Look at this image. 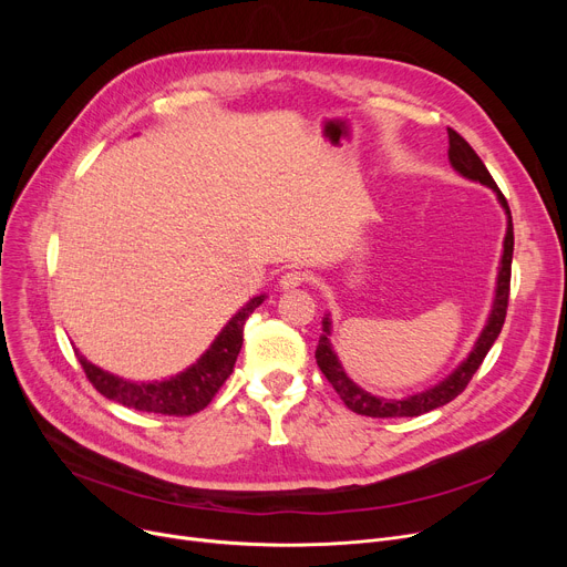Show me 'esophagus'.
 Here are the masks:
<instances>
[{
    "mask_svg": "<svg viewBox=\"0 0 567 567\" xmlns=\"http://www.w3.org/2000/svg\"><path fill=\"white\" fill-rule=\"evenodd\" d=\"M306 274L303 271H287L282 278H280V289H293V287H301L306 282Z\"/></svg>",
    "mask_w": 567,
    "mask_h": 567,
    "instance_id": "esophagus-1",
    "label": "esophagus"
}]
</instances>
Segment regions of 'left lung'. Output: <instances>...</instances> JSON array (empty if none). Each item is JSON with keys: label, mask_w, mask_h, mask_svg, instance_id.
Listing matches in <instances>:
<instances>
[{"label": "left lung", "mask_w": 567, "mask_h": 567, "mask_svg": "<svg viewBox=\"0 0 567 567\" xmlns=\"http://www.w3.org/2000/svg\"><path fill=\"white\" fill-rule=\"evenodd\" d=\"M449 161L453 165V169L468 178V182H478L487 188H492L496 193L498 204L503 206L505 216H508V227H505V238H503V255H501V264H498V276H496V289H494V301H492V310L487 317L485 329L481 331L478 340H475L473 349L468 351L466 359L449 374L445 379H441L439 383H434L432 389L406 395L402 400H389V398H379L372 395L368 391H363L359 383H353L349 379V374L344 372L338 353L331 344V317L326 315L321 326L323 333L319 336V344L315 351V359L319 370L323 372V377L331 381L333 389L338 391V395L342 398V402L361 415H370V419H413V415L427 413L432 409H439L443 404H449L451 400H455L464 389L466 383L471 381V377L475 374V370L481 368V363L485 361L487 351L492 349V344L496 342L503 321H505V310H508V296H511V264H513V248H515V234H513V216L505 197L501 195V190L496 188L492 174L487 172L485 163L478 158V154L473 152L471 144L455 133L453 128H449Z\"/></svg>", "instance_id": "left-lung-1"}]
</instances>
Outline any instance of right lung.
<instances>
[{"mask_svg":"<svg viewBox=\"0 0 567 567\" xmlns=\"http://www.w3.org/2000/svg\"><path fill=\"white\" fill-rule=\"evenodd\" d=\"M264 299L266 293H259L255 299H250L225 323V329L216 336L212 347H208L190 368L163 381L122 379L112 372H105L92 361H86L78 349L75 355L86 379L92 381L94 389L107 400L146 413L190 415L212 402L214 395L220 391V385L231 374L236 355L244 344L246 319L255 312V308L264 303Z\"/></svg>","mask_w":567,"mask_h":567,"instance_id":"add662e5","label":"right lung"}]
</instances>
